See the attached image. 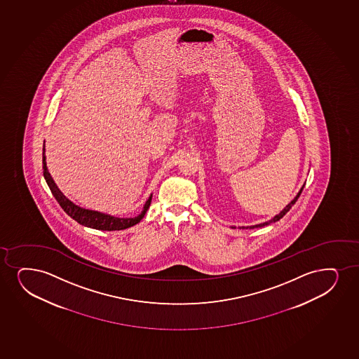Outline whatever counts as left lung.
Returning a JSON list of instances; mask_svg holds the SVG:
<instances>
[{"label":"left lung","mask_w":359,"mask_h":359,"mask_svg":"<svg viewBox=\"0 0 359 359\" xmlns=\"http://www.w3.org/2000/svg\"><path fill=\"white\" fill-rule=\"evenodd\" d=\"M304 187H305V184L304 185L301 186L300 191L297 192V196L294 197V198L290 201V203H288V205H285L280 212H279V214H277V215H275V217H272V219H270V220H267V222H262V224H257V225H252V226H239V229H257V227H264V226L270 225V224H272V222H278V220H280L282 217L287 214V212L290 210V208H292V205L295 204V202H297V198L300 197L301 192H302V190H304ZM232 229H236L235 226H232Z\"/></svg>","instance_id":"obj_1"}]
</instances>
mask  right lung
<instances>
[{
  "mask_svg": "<svg viewBox=\"0 0 359 359\" xmlns=\"http://www.w3.org/2000/svg\"><path fill=\"white\" fill-rule=\"evenodd\" d=\"M45 152L46 149L45 145H43L42 162H43V177H45L46 182H47V185H48L49 189L52 191V194H53L55 199L58 201L60 207L64 209V212H67V215L72 217L75 222H79L81 225L86 226V227L102 231L126 230L128 227L137 225V222H142V217L147 214V209L150 207L152 194H151L150 197L147 198V202L144 204L142 212L134 217H112L110 214H105V212L82 208V207H79L74 202H71L70 199L67 198V196L64 195L62 191L59 190L58 186L54 182L53 177L49 174L48 168H47Z\"/></svg>",
  "mask_w": 359,
  "mask_h": 359,
  "instance_id": "add662e5",
  "label": "right lung"
}]
</instances>
